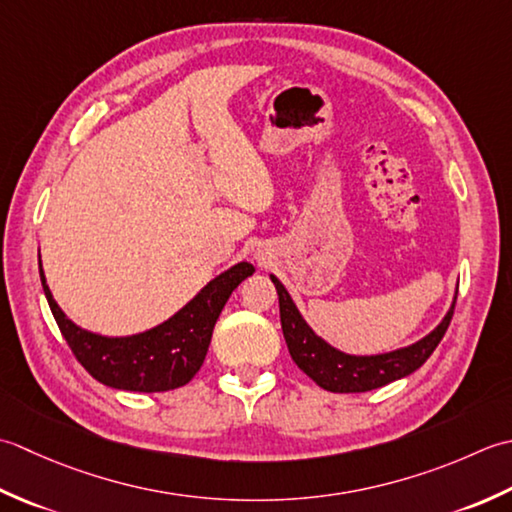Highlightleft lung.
<instances>
[{"instance_id": "left-lung-1", "label": "left lung", "mask_w": 512, "mask_h": 512, "mask_svg": "<svg viewBox=\"0 0 512 512\" xmlns=\"http://www.w3.org/2000/svg\"><path fill=\"white\" fill-rule=\"evenodd\" d=\"M271 283L278 291L280 305V325H283V336L287 342L289 356L298 367L305 371L318 387L333 393H364L380 389L384 384L400 380L404 375L420 369L429 360L437 344L444 338V333L451 325L453 309L448 311L440 327L431 331L429 336L420 342L411 344L406 349H398L382 356H347L338 349L329 347L325 340H320L289 298L287 289L276 276H271Z\"/></svg>"}]
</instances>
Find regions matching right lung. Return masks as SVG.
Masks as SVG:
<instances>
[{
  "label": "right lung",
  "mask_w": 512,
  "mask_h": 512,
  "mask_svg": "<svg viewBox=\"0 0 512 512\" xmlns=\"http://www.w3.org/2000/svg\"><path fill=\"white\" fill-rule=\"evenodd\" d=\"M252 274V265L238 263L205 285L201 294L163 325L137 336L106 338L66 318L50 294L39 258V276L50 311L81 367L106 387L141 393L172 391L194 378L203 367L214 325L227 298Z\"/></svg>",
  "instance_id": "1"
}]
</instances>
